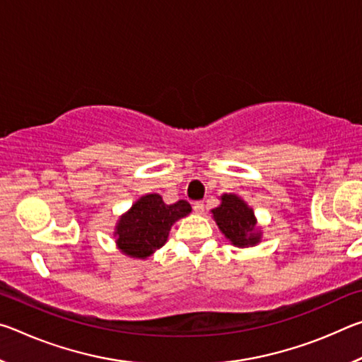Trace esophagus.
Masks as SVG:
<instances>
[{"label": "esophagus", "instance_id": "34e87169", "mask_svg": "<svg viewBox=\"0 0 362 362\" xmlns=\"http://www.w3.org/2000/svg\"><path fill=\"white\" fill-rule=\"evenodd\" d=\"M193 211H194V214H198V216L204 214V203H203V201H196V203L193 204Z\"/></svg>", "mask_w": 362, "mask_h": 362}]
</instances>
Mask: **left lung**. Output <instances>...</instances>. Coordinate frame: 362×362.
Wrapping results in <instances>:
<instances>
[{"mask_svg":"<svg viewBox=\"0 0 362 362\" xmlns=\"http://www.w3.org/2000/svg\"><path fill=\"white\" fill-rule=\"evenodd\" d=\"M222 203L212 209V217L226 240L236 247H249L259 244L262 231L257 228V218L252 207L236 194H222Z\"/></svg>","mask_w":362,"mask_h":362,"instance_id":"left-lung-1","label":"left lung"}]
</instances>
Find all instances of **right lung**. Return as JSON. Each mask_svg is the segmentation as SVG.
<instances>
[{"label":"right lung","instance_id":"right-lung-1","mask_svg":"<svg viewBox=\"0 0 362 362\" xmlns=\"http://www.w3.org/2000/svg\"><path fill=\"white\" fill-rule=\"evenodd\" d=\"M189 212L192 206L183 199L166 204L158 193L145 194L119 217L115 228L116 246L134 259H146L166 244L170 226Z\"/></svg>","mask_w":362,"mask_h":362}]
</instances>
